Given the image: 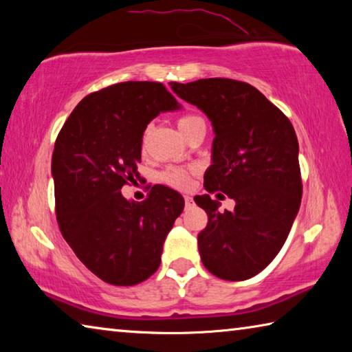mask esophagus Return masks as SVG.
<instances>
[{
	"label": "esophagus",
	"instance_id": "1",
	"mask_svg": "<svg viewBox=\"0 0 352 352\" xmlns=\"http://www.w3.org/2000/svg\"><path fill=\"white\" fill-rule=\"evenodd\" d=\"M184 204H186V208L192 206V197L190 195H184Z\"/></svg>",
	"mask_w": 352,
	"mask_h": 352
}]
</instances>
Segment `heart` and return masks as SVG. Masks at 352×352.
Listing matches in <instances>:
<instances>
[{"instance_id":"obj_1","label":"heart","mask_w":352,"mask_h":352,"mask_svg":"<svg viewBox=\"0 0 352 352\" xmlns=\"http://www.w3.org/2000/svg\"><path fill=\"white\" fill-rule=\"evenodd\" d=\"M204 124H205L204 119H201L199 115H194V113H183V115H180L177 119V126L184 136H188L195 127L204 126ZM148 130H151V127H146L144 133H142V140H141L142 147H144ZM160 178H162V182L168 184V186L183 189L186 188L189 183V169L178 168V166H169V168H166L162 172V177Z\"/></svg>"}]
</instances>
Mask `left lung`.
I'll use <instances>...</instances> for the list:
<instances>
[{"label":"left lung","mask_w":352,"mask_h":352,"mask_svg":"<svg viewBox=\"0 0 352 352\" xmlns=\"http://www.w3.org/2000/svg\"><path fill=\"white\" fill-rule=\"evenodd\" d=\"M170 87L212 122L216 138L205 189L236 201L233 211L220 212L208 194L194 197L208 214L197 239L201 262L225 281L253 278L283 248L300 210L302 182L294 126L247 82L211 77Z\"/></svg>","instance_id":"left-lung-1"}]
</instances>
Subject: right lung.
I'll return each mask as SVG.
<instances>
[{
  "label": "right lung",
  "mask_w": 352,
  "mask_h": 352,
  "mask_svg": "<svg viewBox=\"0 0 352 352\" xmlns=\"http://www.w3.org/2000/svg\"><path fill=\"white\" fill-rule=\"evenodd\" d=\"M160 82H121L83 98L52 152L60 233L88 270L113 285H136L158 270L166 236L184 200L163 184L129 201L121 189L140 180L141 140L160 111L178 109Z\"/></svg>",
  "instance_id": "right-lung-1"
}]
</instances>
